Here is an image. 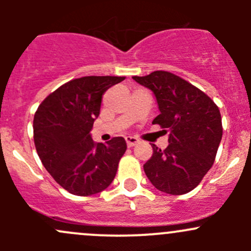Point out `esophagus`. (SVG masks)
Wrapping results in <instances>:
<instances>
[{
  "label": "esophagus",
  "mask_w": 251,
  "mask_h": 251,
  "mask_svg": "<svg viewBox=\"0 0 251 251\" xmlns=\"http://www.w3.org/2000/svg\"><path fill=\"white\" fill-rule=\"evenodd\" d=\"M125 141H126V144H127V147H133L140 142L138 141V138L132 137V136H126Z\"/></svg>",
  "instance_id": "obj_1"
}]
</instances>
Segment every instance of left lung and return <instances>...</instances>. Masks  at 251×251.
Segmentation results:
<instances>
[{"label": "left lung", "instance_id": "left-lung-1", "mask_svg": "<svg viewBox=\"0 0 251 251\" xmlns=\"http://www.w3.org/2000/svg\"><path fill=\"white\" fill-rule=\"evenodd\" d=\"M132 78L153 92L160 111L153 124L169 133L164 151L151 144L153 155L143 165L144 173L164 193H188L215 161L222 138L219 108L203 91L169 72Z\"/></svg>", "mask_w": 251, "mask_h": 251}]
</instances>
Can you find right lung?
Segmentation results:
<instances>
[{
  "mask_svg": "<svg viewBox=\"0 0 251 251\" xmlns=\"http://www.w3.org/2000/svg\"><path fill=\"white\" fill-rule=\"evenodd\" d=\"M124 76H85L50 93L34 116V142L41 163L58 184L87 197L110 186L126 151L123 137L107 144L91 137L103 95Z\"/></svg>",
  "mask_w": 251,
  "mask_h": 251,
  "instance_id": "right-lung-1",
  "label": "right lung"
}]
</instances>
